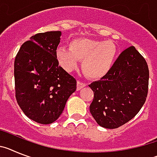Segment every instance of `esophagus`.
Wrapping results in <instances>:
<instances>
[{"label":"esophagus","mask_w":157,"mask_h":157,"mask_svg":"<svg viewBox=\"0 0 157 157\" xmlns=\"http://www.w3.org/2000/svg\"><path fill=\"white\" fill-rule=\"evenodd\" d=\"M86 86V84L84 82H82V81H80V80H78L77 81V91H79V90H80L81 88H83L84 87Z\"/></svg>","instance_id":"esophagus-1"}]
</instances>
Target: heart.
<instances>
[{
	"instance_id": "1",
	"label": "heart",
	"mask_w": 157,
	"mask_h": 157,
	"mask_svg": "<svg viewBox=\"0 0 157 157\" xmlns=\"http://www.w3.org/2000/svg\"><path fill=\"white\" fill-rule=\"evenodd\" d=\"M59 64L70 72L83 59L82 69L91 78L104 77L111 70L117 54L116 46L112 41H100L81 38L70 43L69 48L58 47L56 51Z\"/></svg>"
}]
</instances>
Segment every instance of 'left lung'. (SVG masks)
I'll return each instance as SVG.
<instances>
[{
    "instance_id": "1",
    "label": "left lung",
    "mask_w": 157,
    "mask_h": 157,
    "mask_svg": "<svg viewBox=\"0 0 157 157\" xmlns=\"http://www.w3.org/2000/svg\"><path fill=\"white\" fill-rule=\"evenodd\" d=\"M149 72L134 46L123 50L111 70L89 84L94 92L90 112L99 126L116 129L131 120L146 100Z\"/></svg>"
}]
</instances>
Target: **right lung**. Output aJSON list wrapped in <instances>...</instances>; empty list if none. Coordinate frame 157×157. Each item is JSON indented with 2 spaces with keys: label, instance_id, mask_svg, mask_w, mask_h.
Wrapping results in <instances>:
<instances>
[{
  "label": "right lung",
  "instance_id": "right-lung-1",
  "mask_svg": "<svg viewBox=\"0 0 157 157\" xmlns=\"http://www.w3.org/2000/svg\"><path fill=\"white\" fill-rule=\"evenodd\" d=\"M61 31L38 33L22 45L15 58L16 99L30 119L40 124L55 122L77 80L58 65L57 47Z\"/></svg>",
  "mask_w": 157,
  "mask_h": 157
}]
</instances>
